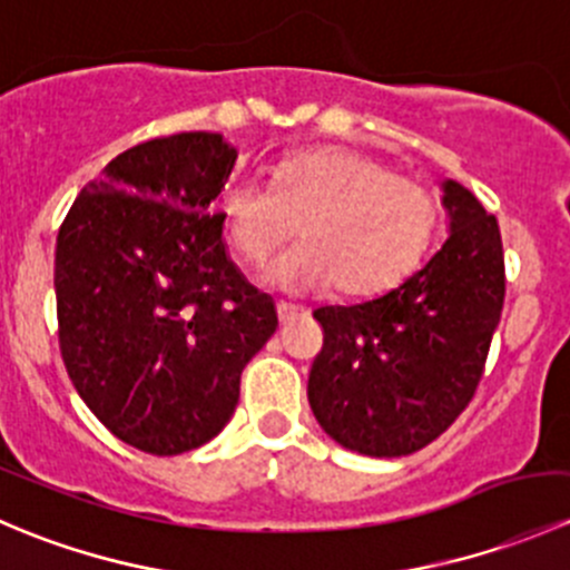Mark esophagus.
I'll use <instances>...</instances> for the list:
<instances>
[{
	"mask_svg": "<svg viewBox=\"0 0 570 570\" xmlns=\"http://www.w3.org/2000/svg\"><path fill=\"white\" fill-rule=\"evenodd\" d=\"M275 312H278L281 322H292V320H297L306 314L301 306H292V303H278V306H275Z\"/></svg>",
	"mask_w": 570,
	"mask_h": 570,
	"instance_id": "obj_1",
	"label": "esophagus"
}]
</instances>
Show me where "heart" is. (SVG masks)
<instances>
[{"label": "heart", "mask_w": 570, "mask_h": 570, "mask_svg": "<svg viewBox=\"0 0 570 570\" xmlns=\"http://www.w3.org/2000/svg\"><path fill=\"white\" fill-rule=\"evenodd\" d=\"M232 248L262 267L295 234L301 245L269 269L289 292L333 284L342 297H372L411 275L433 245L441 209L422 181L353 148H308L275 168L273 184L234 176L220 198Z\"/></svg>", "instance_id": "heart-1"}]
</instances>
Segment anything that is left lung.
<instances>
[{"mask_svg":"<svg viewBox=\"0 0 570 570\" xmlns=\"http://www.w3.org/2000/svg\"><path fill=\"white\" fill-rule=\"evenodd\" d=\"M450 237L405 284L358 306H322L308 402L344 450L400 458L439 439L485 372L504 306L497 217L444 181Z\"/></svg>","mask_w":570,"mask_h":570,"instance_id":"1","label":"left lung"}]
</instances>
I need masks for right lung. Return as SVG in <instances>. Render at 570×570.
I'll return each mask as SVG.
<instances>
[{
  "instance_id": "add662e5",
  "label": "right lung",
  "mask_w": 570,
  "mask_h": 570,
  "mask_svg": "<svg viewBox=\"0 0 570 570\" xmlns=\"http://www.w3.org/2000/svg\"><path fill=\"white\" fill-rule=\"evenodd\" d=\"M234 163L212 131L140 142L77 195L57 234L62 364L109 433L148 455L215 439L278 327L226 256L215 198Z\"/></svg>"
}]
</instances>
